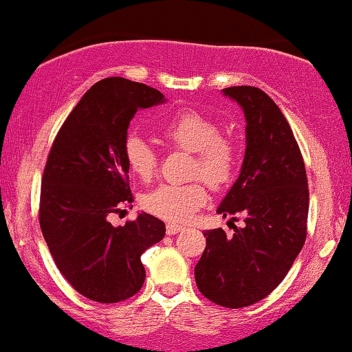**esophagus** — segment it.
Returning <instances> with one entry per match:
<instances>
[{"mask_svg": "<svg viewBox=\"0 0 352 352\" xmlns=\"http://www.w3.org/2000/svg\"><path fill=\"white\" fill-rule=\"evenodd\" d=\"M182 230H184V228H182L180 224L168 223V224H167V230H165V231H167V234H168V236H173V234H177V232H180Z\"/></svg>", "mask_w": 352, "mask_h": 352, "instance_id": "1", "label": "esophagus"}]
</instances>
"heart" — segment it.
Here are the masks:
<instances>
[{
  "label": "heart",
  "instance_id": "1",
  "mask_svg": "<svg viewBox=\"0 0 352 352\" xmlns=\"http://www.w3.org/2000/svg\"><path fill=\"white\" fill-rule=\"evenodd\" d=\"M164 141L192 152L190 175L201 177L211 188L228 185L238 168V149L231 139L221 135L214 120L197 111H180L159 126ZM126 165L139 180L147 182L157 170V152L139 134H129L122 146ZM208 200L200 180L188 184H162L142 197L144 210L170 223H185Z\"/></svg>",
  "mask_w": 352,
  "mask_h": 352
}]
</instances>
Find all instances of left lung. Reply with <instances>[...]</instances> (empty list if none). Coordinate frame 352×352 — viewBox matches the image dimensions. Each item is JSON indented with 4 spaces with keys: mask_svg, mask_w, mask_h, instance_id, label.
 Here are the masks:
<instances>
[{
    "mask_svg": "<svg viewBox=\"0 0 352 352\" xmlns=\"http://www.w3.org/2000/svg\"><path fill=\"white\" fill-rule=\"evenodd\" d=\"M223 95L243 109L245 151L217 213L243 214L245 224L232 238L221 228L203 232L195 280L213 303L243 308L267 297L302 251L310 197L302 152L274 100L256 87H230Z\"/></svg>",
    "mask_w": 352,
    "mask_h": 352,
    "instance_id": "obj_1",
    "label": "left lung"
}]
</instances>
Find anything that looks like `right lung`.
<instances>
[{
	"instance_id": "right-lung-1",
	"label": "right lung",
	"mask_w": 352,
	"mask_h": 352,
	"mask_svg": "<svg viewBox=\"0 0 352 352\" xmlns=\"http://www.w3.org/2000/svg\"><path fill=\"white\" fill-rule=\"evenodd\" d=\"M165 101L144 83L101 80L72 109L50 149L41 230L63 277L93 302L116 303L138 294L146 278L142 252L165 236V224L144 211L124 226L109 223L111 213L134 201L122 154L129 122L138 109Z\"/></svg>"
}]
</instances>
